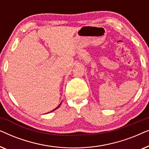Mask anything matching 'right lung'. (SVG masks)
<instances>
[{"label": "right lung", "mask_w": 149, "mask_h": 149, "mask_svg": "<svg viewBox=\"0 0 149 149\" xmlns=\"http://www.w3.org/2000/svg\"><path fill=\"white\" fill-rule=\"evenodd\" d=\"M61 103H62V102H61ZM61 103L60 104H59V105H58V107H57V108H56V109H55L54 110H53V111H55V110H56L57 109H58V107H60V104H61ZM52 111H51V112H52Z\"/></svg>", "instance_id": "add662e5"}]
</instances>
